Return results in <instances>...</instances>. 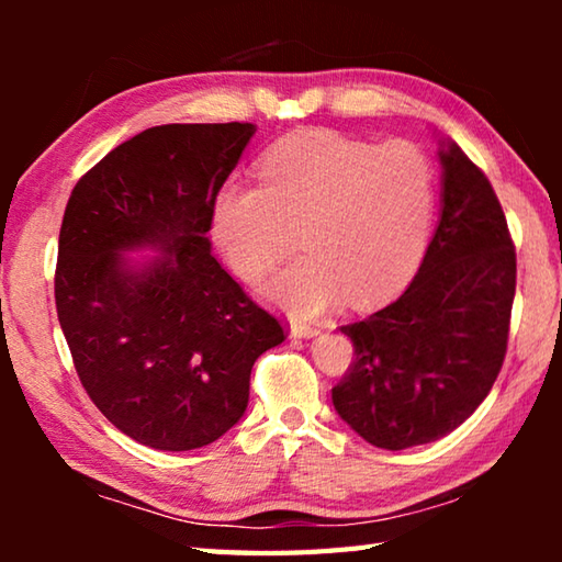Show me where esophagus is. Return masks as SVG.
I'll use <instances>...</instances> for the list:
<instances>
[{"instance_id":"1","label":"esophagus","mask_w":562,"mask_h":562,"mask_svg":"<svg viewBox=\"0 0 562 562\" xmlns=\"http://www.w3.org/2000/svg\"><path fill=\"white\" fill-rule=\"evenodd\" d=\"M319 329L312 327V325H292L290 327V337L292 339H310V337H317Z\"/></svg>"}]
</instances>
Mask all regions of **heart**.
I'll list each match as a JSON object with an SVG mask.
<instances>
[{"label":"heart","instance_id":"1","mask_svg":"<svg viewBox=\"0 0 562 562\" xmlns=\"http://www.w3.org/2000/svg\"><path fill=\"white\" fill-rule=\"evenodd\" d=\"M262 186L227 183L211 203V235L243 280H262L300 233L302 258L262 288L300 319L349 297L374 307L412 278L436 211L429 156L408 140L382 146L312 131L274 146Z\"/></svg>","mask_w":562,"mask_h":562}]
</instances>
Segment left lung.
<instances>
[{
  "label": "left lung",
  "mask_w": 562,
  "mask_h": 562,
  "mask_svg": "<svg viewBox=\"0 0 562 562\" xmlns=\"http://www.w3.org/2000/svg\"><path fill=\"white\" fill-rule=\"evenodd\" d=\"M441 213L416 278L372 317L341 327L355 345L331 404L376 449L431 443L488 396L508 345L516 250L488 178L439 140Z\"/></svg>",
  "instance_id": "8db88e82"
}]
</instances>
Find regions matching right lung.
<instances>
[{
	"label": "right lung",
	"instance_id": "obj_1",
	"mask_svg": "<svg viewBox=\"0 0 562 562\" xmlns=\"http://www.w3.org/2000/svg\"><path fill=\"white\" fill-rule=\"evenodd\" d=\"M252 136L237 121L146 128L66 203L54 278L66 345L99 412L150 449H201L231 431L255 359L284 341L207 240L213 198Z\"/></svg>",
	"mask_w": 562,
	"mask_h": 562
}]
</instances>
